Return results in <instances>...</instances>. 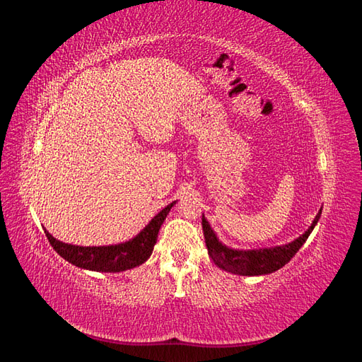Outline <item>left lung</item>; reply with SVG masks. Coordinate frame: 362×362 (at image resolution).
Wrapping results in <instances>:
<instances>
[{
    "mask_svg": "<svg viewBox=\"0 0 362 362\" xmlns=\"http://www.w3.org/2000/svg\"><path fill=\"white\" fill-rule=\"evenodd\" d=\"M322 216V208L314 217L311 226L306 231L294 238L293 242L272 246V247H258V249H234L229 247L225 243L218 240L214 229L211 228L210 222L206 221V217L202 214V231L205 237V245L208 249V255L211 257L214 264L221 267L222 270H226L229 273L240 276H259V275H269L284 267L287 262L296 255L306 238L310 237L313 229L315 228L317 222Z\"/></svg>",
    "mask_w": 362,
    "mask_h": 362,
    "instance_id": "1",
    "label": "left lung"
}]
</instances>
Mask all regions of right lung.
I'll use <instances>...</instances> for the list:
<instances>
[{"mask_svg": "<svg viewBox=\"0 0 362 362\" xmlns=\"http://www.w3.org/2000/svg\"><path fill=\"white\" fill-rule=\"evenodd\" d=\"M175 204H177V201L164 206L158 214L151 218L149 223L139 234H136L133 238L125 240L122 243L105 246H78L60 242V240L54 238L47 229L45 234L57 254L76 267L104 273L125 272L144 264L151 257L157 243L160 228L163 222L166 221L170 208Z\"/></svg>", "mask_w": 362, "mask_h": 362, "instance_id": "obj_1", "label": "right lung"}]
</instances>
